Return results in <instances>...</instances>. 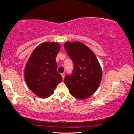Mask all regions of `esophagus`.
Wrapping results in <instances>:
<instances>
[{"label": "esophagus", "mask_w": 134, "mask_h": 134, "mask_svg": "<svg viewBox=\"0 0 134 134\" xmlns=\"http://www.w3.org/2000/svg\"><path fill=\"white\" fill-rule=\"evenodd\" d=\"M61 75H62V77L63 79H64V77H65V74H64V73H62V74H61Z\"/></svg>", "instance_id": "obj_1"}]
</instances>
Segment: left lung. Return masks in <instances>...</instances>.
I'll return each mask as SVG.
<instances>
[{"label":"left lung","instance_id":"left-lung-1","mask_svg":"<svg viewBox=\"0 0 134 134\" xmlns=\"http://www.w3.org/2000/svg\"><path fill=\"white\" fill-rule=\"evenodd\" d=\"M64 48L71 58L74 69L66 75L64 83L72 96L83 99L96 91L102 78V70L96 55L81 42H66Z\"/></svg>","mask_w":134,"mask_h":134}]
</instances>
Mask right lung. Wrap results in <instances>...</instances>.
<instances>
[{"label": "right lung", "mask_w": 134, "mask_h": 134, "mask_svg": "<svg viewBox=\"0 0 134 134\" xmlns=\"http://www.w3.org/2000/svg\"><path fill=\"white\" fill-rule=\"evenodd\" d=\"M60 48L57 43L40 44L34 50L26 65L24 77L27 86L40 98L51 95L62 82L55 59Z\"/></svg>", "instance_id": "add662e5"}]
</instances>
